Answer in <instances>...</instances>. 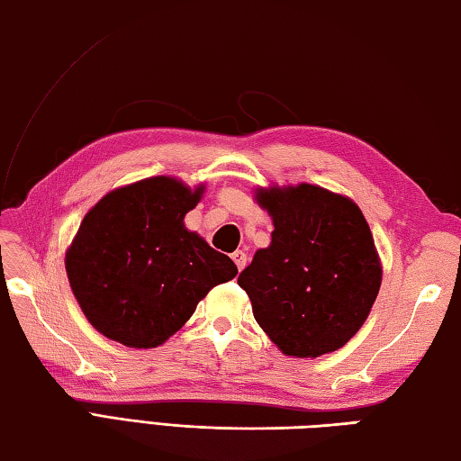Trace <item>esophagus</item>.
<instances>
[{"label":"esophagus","mask_w":461,"mask_h":461,"mask_svg":"<svg viewBox=\"0 0 461 461\" xmlns=\"http://www.w3.org/2000/svg\"><path fill=\"white\" fill-rule=\"evenodd\" d=\"M231 259H233V263H236L238 271H241L243 267H246V263H248V256H246V251H240V249L231 253Z\"/></svg>","instance_id":"1"}]
</instances>
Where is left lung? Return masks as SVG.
<instances>
[{"instance_id": "8db88e82", "label": "left lung", "mask_w": 461, "mask_h": 461, "mask_svg": "<svg viewBox=\"0 0 461 461\" xmlns=\"http://www.w3.org/2000/svg\"><path fill=\"white\" fill-rule=\"evenodd\" d=\"M258 202L276 230L238 277L253 317L289 357L340 348L366 321L382 281L365 215L311 184L261 190Z\"/></svg>"}]
</instances>
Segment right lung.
<instances>
[{
  "label": "right lung",
  "mask_w": 461,
  "mask_h": 461,
  "mask_svg": "<svg viewBox=\"0 0 461 461\" xmlns=\"http://www.w3.org/2000/svg\"><path fill=\"white\" fill-rule=\"evenodd\" d=\"M200 194L202 185L192 192L156 176L106 194L85 215L65 267L83 312L104 337L158 347L212 287L238 276L228 256L184 228Z\"/></svg>",
  "instance_id": "add662e5"
}]
</instances>
